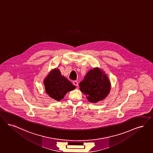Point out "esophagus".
Masks as SVG:
<instances>
[{"label":"esophagus","instance_id":"esophagus-1","mask_svg":"<svg viewBox=\"0 0 153 153\" xmlns=\"http://www.w3.org/2000/svg\"><path fill=\"white\" fill-rule=\"evenodd\" d=\"M73 84H74V85H78V82H77V81H73Z\"/></svg>","mask_w":153,"mask_h":153}]
</instances>
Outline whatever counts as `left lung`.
I'll return each mask as SVG.
<instances>
[{
  "instance_id": "8db88e82",
  "label": "left lung",
  "mask_w": 153,
  "mask_h": 153,
  "mask_svg": "<svg viewBox=\"0 0 153 153\" xmlns=\"http://www.w3.org/2000/svg\"><path fill=\"white\" fill-rule=\"evenodd\" d=\"M79 89L91 102H97L105 98L109 93L110 81L100 69L94 68L86 74L79 84Z\"/></svg>"
}]
</instances>
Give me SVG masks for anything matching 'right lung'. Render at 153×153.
I'll return each mask as SVG.
<instances>
[{"label": "right lung", "instance_id": "obj_1", "mask_svg": "<svg viewBox=\"0 0 153 153\" xmlns=\"http://www.w3.org/2000/svg\"><path fill=\"white\" fill-rule=\"evenodd\" d=\"M44 85L46 93L57 101H60L68 92L76 88L71 82L61 75L57 69L52 71L47 76L44 80Z\"/></svg>", "mask_w": 153, "mask_h": 153}]
</instances>
